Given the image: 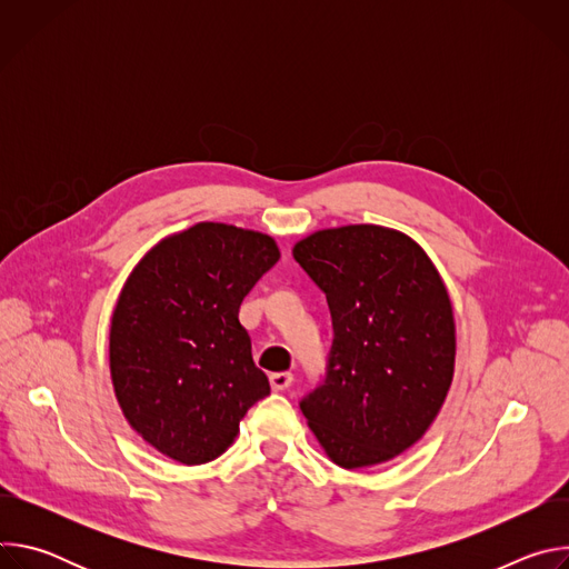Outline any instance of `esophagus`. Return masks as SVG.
I'll return each mask as SVG.
<instances>
[{
  "label": "esophagus",
  "mask_w": 569,
  "mask_h": 569,
  "mask_svg": "<svg viewBox=\"0 0 569 569\" xmlns=\"http://www.w3.org/2000/svg\"><path fill=\"white\" fill-rule=\"evenodd\" d=\"M270 385L274 391H283L292 385V373L290 371H279V373H272L270 376Z\"/></svg>",
  "instance_id": "34e87169"
}]
</instances>
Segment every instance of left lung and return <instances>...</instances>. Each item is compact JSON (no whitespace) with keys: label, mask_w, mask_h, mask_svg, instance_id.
Masks as SVG:
<instances>
[{"label":"left lung","mask_w":569,"mask_h":569,"mask_svg":"<svg viewBox=\"0 0 569 569\" xmlns=\"http://www.w3.org/2000/svg\"><path fill=\"white\" fill-rule=\"evenodd\" d=\"M295 261L333 317L329 373L301 400L327 457L349 470L385 463L437 419L455 376L448 288L415 238L382 224L319 229Z\"/></svg>","instance_id":"left-lung-1"}]
</instances>
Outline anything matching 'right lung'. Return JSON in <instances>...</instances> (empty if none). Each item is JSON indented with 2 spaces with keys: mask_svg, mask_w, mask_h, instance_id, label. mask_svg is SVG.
<instances>
[{
  "mask_svg": "<svg viewBox=\"0 0 569 569\" xmlns=\"http://www.w3.org/2000/svg\"><path fill=\"white\" fill-rule=\"evenodd\" d=\"M279 257L268 233L198 222L132 268L112 312L110 376L126 421L157 452L213 461L270 393L238 308Z\"/></svg>",
  "mask_w": 569,
  "mask_h": 569,
  "instance_id": "right-lung-1",
  "label": "right lung"
}]
</instances>
